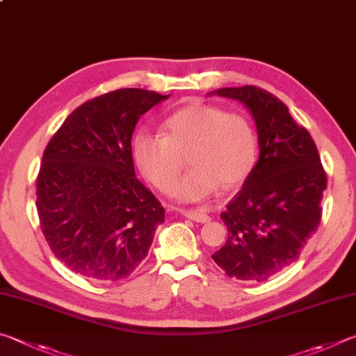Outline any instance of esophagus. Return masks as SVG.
I'll return each mask as SVG.
<instances>
[{
	"instance_id": "obj_1",
	"label": "esophagus",
	"mask_w": 356,
	"mask_h": 356,
	"mask_svg": "<svg viewBox=\"0 0 356 356\" xmlns=\"http://www.w3.org/2000/svg\"><path fill=\"white\" fill-rule=\"evenodd\" d=\"M179 213H181L184 217H188V219L194 220V222H200V223H207L211 220V217L208 214H203L200 211L197 209H178Z\"/></svg>"
}]
</instances>
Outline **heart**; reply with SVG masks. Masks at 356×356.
Returning <instances> with one entry per match:
<instances>
[{"mask_svg":"<svg viewBox=\"0 0 356 356\" xmlns=\"http://www.w3.org/2000/svg\"><path fill=\"white\" fill-rule=\"evenodd\" d=\"M164 134L140 131L133 139V158L143 177L168 192L184 167L191 170L173 188L184 202H198L219 188L233 189L252 173L258 137L245 115L195 102L179 109L162 124Z\"/></svg>","mask_w":356,"mask_h":356,"instance_id":"heart-1","label":"heart"}]
</instances>
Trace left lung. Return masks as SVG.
I'll use <instances>...</instances> for the list:
<instances>
[{
    "label": "left lung",
    "instance_id": "obj_1",
    "mask_svg": "<svg viewBox=\"0 0 356 356\" xmlns=\"http://www.w3.org/2000/svg\"><path fill=\"white\" fill-rule=\"evenodd\" d=\"M216 93L239 99L252 112L259 159L220 214L228 239L211 258L229 278L264 282L298 259L316 233L327 173L313 137L273 93L257 86Z\"/></svg>",
    "mask_w": 356,
    "mask_h": 356
}]
</instances>
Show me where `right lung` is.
<instances>
[{"label": "right lung", "instance_id": "obj_1", "mask_svg": "<svg viewBox=\"0 0 356 356\" xmlns=\"http://www.w3.org/2000/svg\"><path fill=\"white\" fill-rule=\"evenodd\" d=\"M167 95L118 89L78 106L43 152L37 214L51 252L97 282L133 273L148 254L164 208L136 178L137 120Z\"/></svg>", "mask_w": 356, "mask_h": 356}]
</instances>
